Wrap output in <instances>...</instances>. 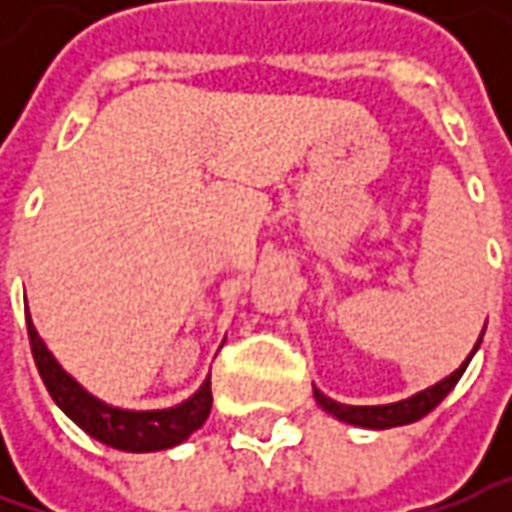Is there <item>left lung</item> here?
<instances>
[{
	"instance_id": "left-lung-1",
	"label": "left lung",
	"mask_w": 512,
	"mask_h": 512,
	"mask_svg": "<svg viewBox=\"0 0 512 512\" xmlns=\"http://www.w3.org/2000/svg\"><path fill=\"white\" fill-rule=\"evenodd\" d=\"M484 336V333H482ZM482 344V339H479ZM479 344H476V350H479ZM473 350V353H476ZM473 356H467V362H470ZM467 362L453 373V376H447L439 384H433V387H427L422 393H416V396H410V399H404V402H393V404H376V407H353V404H339L333 402V399H327L322 390H316L313 387V396H316V402L325 407L327 413H333L336 419H342L347 424H359V427H373V430H387V427H402V424H413L424 419L433 407H439L442 399L456 387V382L462 379L464 367Z\"/></svg>"
}]
</instances>
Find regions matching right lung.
I'll use <instances>...</instances> for the list:
<instances>
[{"instance_id": "1", "label": "right lung", "mask_w": 512, "mask_h": 512, "mask_svg": "<svg viewBox=\"0 0 512 512\" xmlns=\"http://www.w3.org/2000/svg\"><path fill=\"white\" fill-rule=\"evenodd\" d=\"M28 339L33 362L39 367V376L73 422L79 424L88 436L99 439L108 447L128 450V453H153V450H168L173 444L185 442L193 430H199L213 407V393H210V379H207L199 393H193L187 402L170 410H119L110 404L93 399L79 384L70 379L68 373L56 364V359L48 353L45 342L39 339L36 327L28 316Z\"/></svg>"}]
</instances>
